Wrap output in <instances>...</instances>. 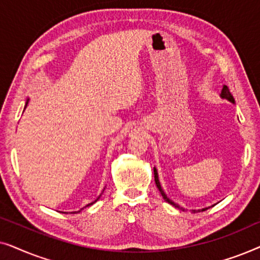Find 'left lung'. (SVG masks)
I'll use <instances>...</instances> for the list:
<instances>
[{
  "label": "left lung",
  "mask_w": 260,
  "mask_h": 260,
  "mask_svg": "<svg viewBox=\"0 0 260 260\" xmlns=\"http://www.w3.org/2000/svg\"><path fill=\"white\" fill-rule=\"evenodd\" d=\"M220 95H221V98H225V99H227V101H230L231 103H234V98H233V95L231 94V92H230V90H229V87H227L226 85H223V87H222V91H221V94H220ZM154 177H155V182H156V186H157L158 190H159V193L162 194L163 199H165V200H166L167 202H168V204L173 205V206H175L176 208H179V209H182V211H184V208L180 207L179 205H176L175 202L172 201V200H170V199L167 198L166 193H165V191H163L162 187H161V183H159V181H158V174H157V170H156L155 167H154ZM206 209H208V208H202V209H199V211H195V209H193V212H194V213H195V212H204V211H206Z\"/></svg>",
  "instance_id": "obj_1"
}]
</instances>
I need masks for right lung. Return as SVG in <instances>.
<instances>
[{
    "label": "right lung",
    "mask_w": 260,
    "mask_h": 260,
    "mask_svg": "<svg viewBox=\"0 0 260 260\" xmlns=\"http://www.w3.org/2000/svg\"><path fill=\"white\" fill-rule=\"evenodd\" d=\"M28 102H29V99H27V102H26V105H24V109H26V108H27V104H28ZM99 198H101V197H98V198H97V200H94L93 202H91V204H88V205H86V206H85V207H88V206L93 205V204H94V202H97V201H98V199H99ZM85 207H84V208H85ZM84 208H81V209H84ZM81 209H80V211H81ZM80 211H78V212H73V214H74V213H79Z\"/></svg>",
    "instance_id": "obj_1"
}]
</instances>
